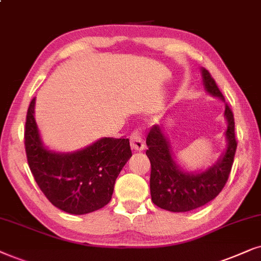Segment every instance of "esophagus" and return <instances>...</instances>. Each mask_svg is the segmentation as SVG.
Returning a JSON list of instances; mask_svg holds the SVG:
<instances>
[{
  "mask_svg": "<svg viewBox=\"0 0 261 261\" xmlns=\"http://www.w3.org/2000/svg\"><path fill=\"white\" fill-rule=\"evenodd\" d=\"M130 143L131 148L134 149L135 151H142L144 149V141L143 137L140 133V130H135L133 134H131L130 137Z\"/></svg>",
  "mask_w": 261,
  "mask_h": 261,
  "instance_id": "1",
  "label": "esophagus"
}]
</instances>
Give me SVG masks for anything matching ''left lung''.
I'll return each mask as SVG.
<instances>
[{
    "instance_id": "1",
    "label": "left lung",
    "mask_w": 261,
    "mask_h": 261,
    "mask_svg": "<svg viewBox=\"0 0 261 261\" xmlns=\"http://www.w3.org/2000/svg\"><path fill=\"white\" fill-rule=\"evenodd\" d=\"M201 77L206 92L224 101L223 94L206 69L201 68ZM224 117L228 123L225 131L227 149L214 166L201 173L184 171L173 158L171 144L162 126L154 125L150 128L145 154L151 165L150 194L155 205L172 213H186L205 205L220 194L230 174L238 147L234 114L227 103Z\"/></svg>"
}]
</instances>
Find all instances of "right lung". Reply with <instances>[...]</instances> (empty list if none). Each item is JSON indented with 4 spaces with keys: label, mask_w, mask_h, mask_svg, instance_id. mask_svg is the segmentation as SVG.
Here are the masks:
<instances>
[{
    "label": "right lung",
    "mask_w": 261,
    "mask_h": 261,
    "mask_svg": "<svg viewBox=\"0 0 261 261\" xmlns=\"http://www.w3.org/2000/svg\"><path fill=\"white\" fill-rule=\"evenodd\" d=\"M32 99L27 110L25 149L30 169L41 192L62 211L85 215L112 198L114 182L133 156L128 138L105 137L82 150L55 152L41 142Z\"/></svg>",
    "instance_id": "right-lung-1"
}]
</instances>
